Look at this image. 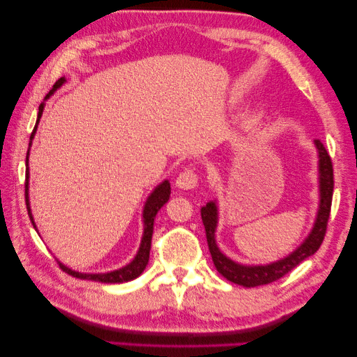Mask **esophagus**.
Wrapping results in <instances>:
<instances>
[{
    "mask_svg": "<svg viewBox=\"0 0 357 357\" xmlns=\"http://www.w3.org/2000/svg\"><path fill=\"white\" fill-rule=\"evenodd\" d=\"M197 185V175L186 169V171H182L178 174L177 180H175V186L180 190H192Z\"/></svg>",
    "mask_w": 357,
    "mask_h": 357,
    "instance_id": "obj_1",
    "label": "esophagus"
}]
</instances>
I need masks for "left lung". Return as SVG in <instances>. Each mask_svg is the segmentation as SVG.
<instances>
[{
    "instance_id": "8db88e82",
    "label": "left lung",
    "mask_w": 357,
    "mask_h": 357,
    "mask_svg": "<svg viewBox=\"0 0 357 357\" xmlns=\"http://www.w3.org/2000/svg\"><path fill=\"white\" fill-rule=\"evenodd\" d=\"M314 147L318 151V186H319V204L318 213L314 218L313 227L303 242L294 251H291L284 258L268 262V264L259 266H245L241 262L232 261L218 248L215 232L218 226V204L217 199L207 202L201 208V217L204 227H206V236L210 255H212L213 264L217 271L229 282L245 286V288H255V286L268 284L275 280L284 277L286 273L293 271L294 267L301 264L303 259L310 258L321 247L324 241L327 220L331 213L332 204V191H334V171H332L331 156L324 149L321 140H314Z\"/></svg>"
}]
</instances>
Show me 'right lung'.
<instances>
[{
	"mask_svg": "<svg viewBox=\"0 0 357 357\" xmlns=\"http://www.w3.org/2000/svg\"><path fill=\"white\" fill-rule=\"evenodd\" d=\"M63 84H66V79H64V77L58 79L55 82L54 89L49 91V95L45 96L44 101H47V99H49L52 95H54V93L58 89H60ZM44 107H45V102H40L36 125H34V130H33L31 136H30V147H28V151H26L25 199H26L28 215H30V220H31V223H33L34 229H36V231H38V227H36V223H34V218H33V213H31V207H30V196H28V190H30V183H28V178H30L28 156H30V149H31L34 134H36V130H38L39 120H40V116H43ZM169 196H171V183H169V180H162V182L158 185L153 191L150 192V196L147 197V201H145V206H144V210H142V221H144L142 238H140V245H139L137 253H136V256H134V259L130 262V264H126L123 267L116 268V271H112V272H106V273H84V272L73 271V268H69L68 266H64L63 262H60V261H58V264H60V267L63 268V271L66 272V273H69V275H73L75 278H80V280H91V282H99V283H125V282H131V280L137 278L140 273L144 272V268L147 267V264H149L150 247H151V234H153V223H155L156 213H158V210H160L169 201Z\"/></svg>",
	"mask_w": 357,
	"mask_h": 357,
	"instance_id": "obj_1",
	"label": "right lung"
}]
</instances>
